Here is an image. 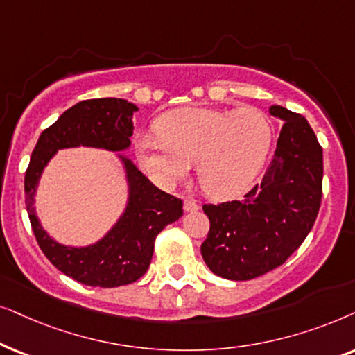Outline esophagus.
<instances>
[{
    "label": "esophagus",
    "mask_w": 355,
    "mask_h": 355,
    "mask_svg": "<svg viewBox=\"0 0 355 355\" xmlns=\"http://www.w3.org/2000/svg\"><path fill=\"white\" fill-rule=\"evenodd\" d=\"M183 207H185L187 212H196L198 209H200L198 202L195 200H191V198H187L185 202H183Z\"/></svg>",
    "instance_id": "obj_1"
}]
</instances>
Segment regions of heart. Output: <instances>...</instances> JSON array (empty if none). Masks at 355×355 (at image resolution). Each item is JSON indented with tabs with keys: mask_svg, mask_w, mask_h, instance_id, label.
I'll return each mask as SVG.
<instances>
[{
	"mask_svg": "<svg viewBox=\"0 0 355 355\" xmlns=\"http://www.w3.org/2000/svg\"><path fill=\"white\" fill-rule=\"evenodd\" d=\"M159 136L136 143L139 162L155 180L173 185L196 165L201 190L217 200L247 191L268 157L272 126L257 108L182 107L154 123Z\"/></svg>",
	"mask_w": 355,
	"mask_h": 355,
	"instance_id": "obj_1",
	"label": "heart"
}]
</instances>
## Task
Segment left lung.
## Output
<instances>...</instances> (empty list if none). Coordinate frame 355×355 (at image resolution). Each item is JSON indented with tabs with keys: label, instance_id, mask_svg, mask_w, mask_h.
<instances>
[{
	"label": "left lung",
	"instance_id": "left-lung-1",
	"mask_svg": "<svg viewBox=\"0 0 355 355\" xmlns=\"http://www.w3.org/2000/svg\"><path fill=\"white\" fill-rule=\"evenodd\" d=\"M282 125L261 183L243 200L202 205L209 232L201 254L216 276L250 281L266 274L304 243L323 195V149L300 113L272 105Z\"/></svg>",
	"mask_w": 355,
	"mask_h": 355
}]
</instances>
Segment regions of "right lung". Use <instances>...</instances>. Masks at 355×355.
Here are the masks:
<instances>
[{"label":"right lung","instance_id":"add662e5","mask_svg":"<svg viewBox=\"0 0 355 355\" xmlns=\"http://www.w3.org/2000/svg\"><path fill=\"white\" fill-rule=\"evenodd\" d=\"M138 107L123 98H91L71 107L44 130L24 177L26 207L35 240L49 261L84 286L118 287L138 281L148 271L155 237L183 216V201L153 185L123 157L130 183L125 214L101 242L86 248L63 247L51 240L34 212V193L40 173L58 149L92 146L123 150L131 144L133 112Z\"/></svg>","mask_w":355,"mask_h":355}]
</instances>
